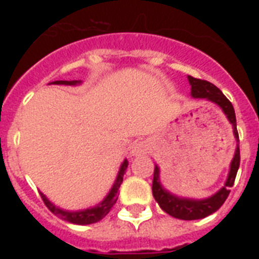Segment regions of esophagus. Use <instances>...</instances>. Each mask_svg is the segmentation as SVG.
<instances>
[{"label": "esophagus", "instance_id": "esophagus-1", "mask_svg": "<svg viewBox=\"0 0 259 259\" xmlns=\"http://www.w3.org/2000/svg\"><path fill=\"white\" fill-rule=\"evenodd\" d=\"M149 152V145L145 141H137L134 142L132 148H130V154L134 157H140V156H145Z\"/></svg>", "mask_w": 259, "mask_h": 259}]
</instances>
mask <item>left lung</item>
I'll use <instances>...</instances> for the list:
<instances>
[{
    "instance_id": "8db88e82",
    "label": "left lung",
    "mask_w": 259,
    "mask_h": 259,
    "mask_svg": "<svg viewBox=\"0 0 259 259\" xmlns=\"http://www.w3.org/2000/svg\"><path fill=\"white\" fill-rule=\"evenodd\" d=\"M188 82L191 84V97L196 99H205V101L212 102L218 107H221L226 118L233 126L234 137L239 142V136L237 130V118H235V111L231 105V102L223 95L221 90L217 86H213L212 83L201 79L192 78L188 76ZM241 162V156H239V144H237L234 157L230 162V169L227 179H226L225 185L222 187L218 192H215L211 196L205 199H192V197H184L175 195L169 192L168 189L161 184L160 179V166L156 164L154 165V175H153V185H152V192L153 197L166 213H169L170 217L183 219V221H196V219H203L208 217L211 213L221 208L222 204L225 203L230 193V188L234 185L235 176H237L238 168Z\"/></svg>"
}]
</instances>
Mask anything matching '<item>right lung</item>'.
Masks as SVG:
<instances>
[{
    "label": "right lung",
    "instance_id": "obj_1",
    "mask_svg": "<svg viewBox=\"0 0 259 259\" xmlns=\"http://www.w3.org/2000/svg\"><path fill=\"white\" fill-rule=\"evenodd\" d=\"M50 84H66V86H79L82 84V80H56V82H52ZM127 165L129 162L127 160H123V162L121 164V168L118 170V175L115 177V181H114L113 187L109 191V193L106 195L105 199L102 201H99L97 205L94 207H89V208L84 209H78V211H68V209H63L58 205H55L52 201L48 199V197L44 195V193L40 192L41 195V199L44 201V204L48 207L51 212L55 213L56 217H59L63 221L70 222V223H74V225H93V223H97L101 219L107 215L110 212V209L115 203H117L118 199V189L121 187L122 180H123V175H125V170L127 169Z\"/></svg>",
    "mask_w": 259,
    "mask_h": 259
}]
</instances>
